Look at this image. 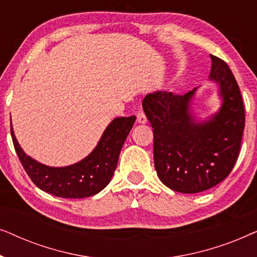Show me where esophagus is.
Listing matches in <instances>:
<instances>
[{"instance_id":"34e87169","label":"esophagus","mask_w":257,"mask_h":257,"mask_svg":"<svg viewBox=\"0 0 257 257\" xmlns=\"http://www.w3.org/2000/svg\"><path fill=\"white\" fill-rule=\"evenodd\" d=\"M137 122H138V124H146L147 122V118L143 111H139L138 113H137Z\"/></svg>"}]
</instances>
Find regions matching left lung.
<instances>
[{
  "instance_id": "left-lung-1",
  "label": "left lung",
  "mask_w": 257,
  "mask_h": 257,
  "mask_svg": "<svg viewBox=\"0 0 257 257\" xmlns=\"http://www.w3.org/2000/svg\"><path fill=\"white\" fill-rule=\"evenodd\" d=\"M209 82L217 86L220 106L201 117L196 112L199 87L180 96L154 91L143 99L153 127L154 167L172 191L194 194L214 187L233 170L244 130V107L229 66L209 55Z\"/></svg>"
}]
</instances>
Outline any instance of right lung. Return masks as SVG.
Here are the masks:
<instances>
[{
    "label": "right lung",
    "mask_w": 257,
    "mask_h": 257,
    "mask_svg": "<svg viewBox=\"0 0 257 257\" xmlns=\"http://www.w3.org/2000/svg\"><path fill=\"white\" fill-rule=\"evenodd\" d=\"M136 121V115L117 117L104 130L90 154L69 166H48L24 152L12 122V138L24 170L42 191L65 199L89 198L106 187L117 168L119 154Z\"/></svg>",
    "instance_id": "add662e5"
}]
</instances>
